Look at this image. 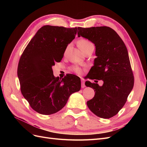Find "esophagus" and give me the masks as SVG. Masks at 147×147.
Returning <instances> with one entry per match:
<instances>
[{
	"instance_id": "34e87169",
	"label": "esophagus",
	"mask_w": 147,
	"mask_h": 147,
	"mask_svg": "<svg viewBox=\"0 0 147 147\" xmlns=\"http://www.w3.org/2000/svg\"><path fill=\"white\" fill-rule=\"evenodd\" d=\"M81 80H82V88H84V87H85V84H84V81L82 78H81Z\"/></svg>"
}]
</instances>
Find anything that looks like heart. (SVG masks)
<instances>
[{"instance_id": "heart-1", "label": "heart", "mask_w": 147, "mask_h": 147, "mask_svg": "<svg viewBox=\"0 0 147 147\" xmlns=\"http://www.w3.org/2000/svg\"><path fill=\"white\" fill-rule=\"evenodd\" d=\"M78 47H80V48L81 49V50L83 52L85 51L88 47L93 45L92 43L90 41H89L88 40L85 39V38H82L81 40H80L78 42ZM72 69L74 71L75 73H77L78 74H80L82 72V70H81L80 68L78 67H77V66L73 67Z\"/></svg>"}]
</instances>
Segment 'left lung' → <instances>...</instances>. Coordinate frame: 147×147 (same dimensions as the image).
Here are the masks:
<instances>
[{
	"instance_id": "obj_1",
	"label": "left lung",
	"mask_w": 147,
	"mask_h": 147,
	"mask_svg": "<svg viewBox=\"0 0 147 147\" xmlns=\"http://www.w3.org/2000/svg\"><path fill=\"white\" fill-rule=\"evenodd\" d=\"M78 30V37L88 39L96 47L97 57L88 78L104 82L102 86L90 81L85 82V85L95 92L87 105L96 116L112 118L123 108L134 86V78L126 47L118 34L107 26L79 27Z\"/></svg>"
}]
</instances>
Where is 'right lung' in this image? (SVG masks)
Here are the masks:
<instances>
[{"instance_id": "obj_1", "label": "right lung", "mask_w": 147, "mask_h": 147, "mask_svg": "<svg viewBox=\"0 0 147 147\" xmlns=\"http://www.w3.org/2000/svg\"><path fill=\"white\" fill-rule=\"evenodd\" d=\"M77 28L46 25L31 39L18 66L21 91L30 106L42 115H51L63 109L70 96L80 90V78L67 75L59 79L52 66L60 62L65 49L77 34Z\"/></svg>"}]
</instances>
